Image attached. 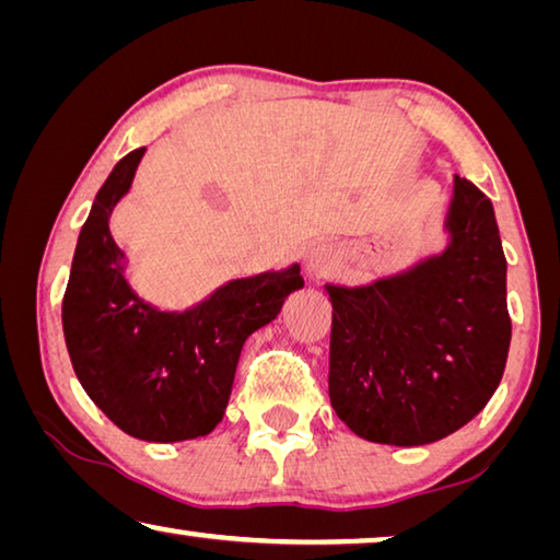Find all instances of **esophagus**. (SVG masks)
Instances as JSON below:
<instances>
[{
    "mask_svg": "<svg viewBox=\"0 0 560 560\" xmlns=\"http://www.w3.org/2000/svg\"><path fill=\"white\" fill-rule=\"evenodd\" d=\"M336 266V252L331 246H316L308 254V273L312 277H326L328 271H334Z\"/></svg>",
    "mask_w": 560,
    "mask_h": 560,
    "instance_id": "obj_1",
    "label": "esophagus"
}]
</instances>
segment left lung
<instances>
[{"instance_id": "left-lung-1", "label": "left lung", "mask_w": 560, "mask_h": 560, "mask_svg": "<svg viewBox=\"0 0 560 560\" xmlns=\"http://www.w3.org/2000/svg\"><path fill=\"white\" fill-rule=\"evenodd\" d=\"M448 246L369 287H331L328 396L357 436L423 446L466 425L501 384L511 343L493 203L454 179Z\"/></svg>"}]
</instances>
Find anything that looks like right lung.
<instances>
[{
	"label": "right lung",
	"instance_id": "add662e5",
	"mask_svg": "<svg viewBox=\"0 0 560 560\" xmlns=\"http://www.w3.org/2000/svg\"><path fill=\"white\" fill-rule=\"evenodd\" d=\"M147 149L112 168L79 232L61 301L74 374L106 419L141 441L207 436L224 419L238 353L256 328L304 287L299 264L234 279L186 312H159L124 279L109 217L129 191Z\"/></svg>",
	"mask_w": 560,
	"mask_h": 560
}]
</instances>
